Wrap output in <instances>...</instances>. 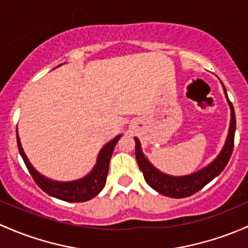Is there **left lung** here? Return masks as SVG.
<instances>
[{"label": "left lung", "mask_w": 248, "mask_h": 248, "mask_svg": "<svg viewBox=\"0 0 248 248\" xmlns=\"http://www.w3.org/2000/svg\"><path fill=\"white\" fill-rule=\"evenodd\" d=\"M221 84H222L223 93H225L226 100H227L229 109H231V122H229L227 139H226L222 150L216 155V158L214 159L212 163L208 164L207 166L192 172V173L186 174V176H172V174L164 173V172L159 171L157 168H155L153 164L148 160L144 152H142L140 140L137 137L134 138L135 158H137L139 169L144 173L146 183L159 194L172 197V199H183V197L191 196V195L200 191L203 186H207L209 182H212L215 177H217L228 164L234 147L235 113H234L233 104L231 103L228 98L225 85H223L222 82H221Z\"/></svg>", "instance_id": "8db88e82"}]
</instances>
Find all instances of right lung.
<instances>
[{"label":"right lung","instance_id":"right-lung-1","mask_svg":"<svg viewBox=\"0 0 248 248\" xmlns=\"http://www.w3.org/2000/svg\"><path fill=\"white\" fill-rule=\"evenodd\" d=\"M61 65H58V66H61ZM121 137L122 134L116 135L114 139L107 142L101 148L97 159H96L95 166H93V170L89 173L85 174L82 178L76 179V181L59 182L49 179L47 177L44 176V174H41L38 170H35L34 166L31 164L25 151H23L22 145H21L20 141L19 133H17L16 129V140L19 152L23 161H25L26 166H27L28 171L32 174L35 183L49 196L56 197V199L62 201H66V202H85V201H89L95 196H97L102 191L104 186H106L107 174H108L109 170V161H110L114 148H115L117 141H119Z\"/></svg>","mask_w":248,"mask_h":248}]
</instances>
